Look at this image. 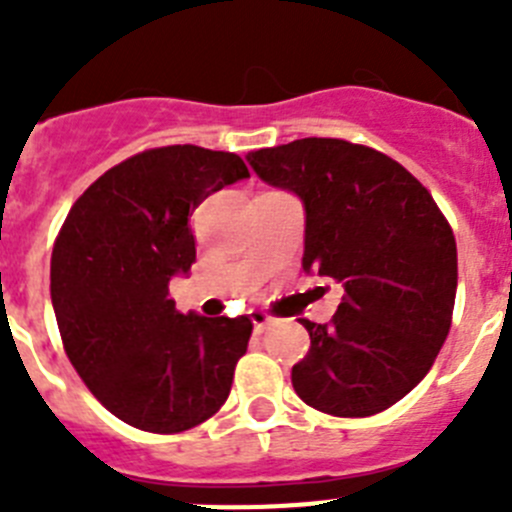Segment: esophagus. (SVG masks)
<instances>
[{
    "mask_svg": "<svg viewBox=\"0 0 512 512\" xmlns=\"http://www.w3.org/2000/svg\"><path fill=\"white\" fill-rule=\"evenodd\" d=\"M251 323H253V330H256V333H264V330L271 325V318L266 315L264 310H251Z\"/></svg>",
    "mask_w": 512,
    "mask_h": 512,
    "instance_id": "1",
    "label": "esophagus"
}]
</instances>
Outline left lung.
I'll return each mask as SVG.
<instances>
[{"label": "left lung", "instance_id": "left-lung-1", "mask_svg": "<svg viewBox=\"0 0 512 512\" xmlns=\"http://www.w3.org/2000/svg\"><path fill=\"white\" fill-rule=\"evenodd\" d=\"M246 158L259 179L302 200V269L346 292L330 323L300 320L310 351L292 366V387L320 413H382L428 374L449 336L451 225L431 192L374 148L302 138Z\"/></svg>", "mask_w": 512, "mask_h": 512}]
</instances>
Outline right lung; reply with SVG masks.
<instances>
[{
    "mask_svg": "<svg viewBox=\"0 0 512 512\" xmlns=\"http://www.w3.org/2000/svg\"><path fill=\"white\" fill-rule=\"evenodd\" d=\"M246 176L235 153L151 148L104 171L58 233L51 300L66 356L133 428L189 431L228 400L251 318L184 315L169 282L197 259L192 212Z\"/></svg>",
    "mask_w": 512,
    "mask_h": 512,
    "instance_id": "right-lung-1",
    "label": "right lung"
}]
</instances>
